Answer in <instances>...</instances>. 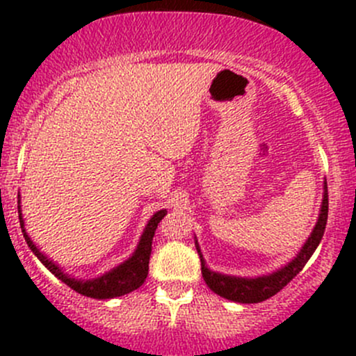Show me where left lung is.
Instances as JSON below:
<instances>
[{
	"mask_svg": "<svg viewBox=\"0 0 356 356\" xmlns=\"http://www.w3.org/2000/svg\"><path fill=\"white\" fill-rule=\"evenodd\" d=\"M327 182L324 181V198H322L321 213H318L317 224H315L312 234L308 236L307 243L301 246V250L298 251V254L289 264H286L284 267L272 272V274L260 275V277H236V275H225L210 270L207 267V261H204L198 241L195 238V245L201 260V274H203L204 282H207L208 288L213 291L215 294L225 298V300L236 301V303H260V301L268 300L270 296L277 294L288 282L293 281L300 274L301 268L307 265V261L310 260V257L317 250L318 243H321L322 236H324L325 224H327Z\"/></svg>",
	"mask_w": 356,
	"mask_h": 356,
	"instance_id": "8db88e82",
	"label": "left lung"
}]
</instances>
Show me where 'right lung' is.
Wrapping results in <instances>:
<instances>
[{
	"mask_svg": "<svg viewBox=\"0 0 356 356\" xmlns=\"http://www.w3.org/2000/svg\"><path fill=\"white\" fill-rule=\"evenodd\" d=\"M20 196V195H19ZM167 215V208L165 210H158L155 215L148 220L145 231H143L141 239H139L138 248L134 250L132 257H129L127 260L122 261L120 265L113 267L111 270L105 272L103 275L95 279H88V281H82V279L70 277V275L63 272V268L58 264L51 260V258L46 257L38 246L32 243V239L29 238V234L25 232L24 227V218H22V210H20V200H19V218H20V227H22L24 238L27 241L29 248H31L32 253L39 258L42 265L51 272L55 277H58L60 281L65 282L68 288L77 291L79 294H84L88 298H96V300H110V298L124 296V294L131 293V291L138 289L139 286H143V282L148 277V268H149V254H152V243L155 231L160 224L161 218Z\"/></svg>",
	"mask_w": 356,
	"mask_h": 356,
	"instance_id": "1",
	"label": "right lung"
}]
</instances>
